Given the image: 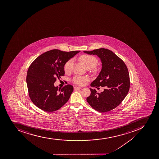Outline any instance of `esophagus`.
I'll return each mask as SVG.
<instances>
[{
	"instance_id": "esophagus-1",
	"label": "esophagus",
	"mask_w": 159,
	"mask_h": 159,
	"mask_svg": "<svg viewBox=\"0 0 159 159\" xmlns=\"http://www.w3.org/2000/svg\"><path fill=\"white\" fill-rule=\"evenodd\" d=\"M74 90H78V89H81V87H77V86H75V87H74Z\"/></svg>"
}]
</instances>
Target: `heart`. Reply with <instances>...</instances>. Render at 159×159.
<instances>
[{
	"instance_id": "obj_1",
	"label": "heart",
	"mask_w": 159,
	"mask_h": 159,
	"mask_svg": "<svg viewBox=\"0 0 159 159\" xmlns=\"http://www.w3.org/2000/svg\"><path fill=\"white\" fill-rule=\"evenodd\" d=\"M79 60L86 68H93V71L94 73H97L98 72V69L95 66L97 65L98 61L96 57L89 54H83L80 56ZM72 62L73 60L70 59L65 63L64 65V70L65 72H68L70 70ZM89 80V78L83 76H76L73 78L74 83L80 86L84 85L85 84L86 82Z\"/></svg>"
}]
</instances>
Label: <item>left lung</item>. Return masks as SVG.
I'll return each instance as SVG.
<instances>
[{"label":"left lung","instance_id":"left-lung-1","mask_svg":"<svg viewBox=\"0 0 159 159\" xmlns=\"http://www.w3.org/2000/svg\"><path fill=\"white\" fill-rule=\"evenodd\" d=\"M97 55L102 61V68L91 86L105 87L104 91L97 93L90 89L91 93L86 98L91 107L100 112H106L117 107L129 91L130 81L128 68L122 59L112 51L100 48L91 51H84Z\"/></svg>","mask_w":159,"mask_h":159}]
</instances>
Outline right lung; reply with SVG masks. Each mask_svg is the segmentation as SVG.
Masks as SVG:
<instances>
[{
  "label": "right lung",
  "mask_w": 159,
  "mask_h": 159,
  "mask_svg": "<svg viewBox=\"0 0 159 159\" xmlns=\"http://www.w3.org/2000/svg\"><path fill=\"white\" fill-rule=\"evenodd\" d=\"M80 52L52 50L39 55L33 62L27 71L26 83L30 98L36 106L51 112L68 101L73 86L68 84L58 89L54 83L57 78L64 76L65 63Z\"/></svg>",
  "instance_id": "obj_1"
}]
</instances>
